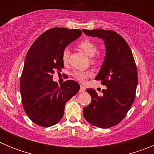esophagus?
I'll list each match as a JSON object with an SVG mask.
<instances>
[{"mask_svg":"<svg viewBox=\"0 0 154 154\" xmlns=\"http://www.w3.org/2000/svg\"><path fill=\"white\" fill-rule=\"evenodd\" d=\"M85 91V88L82 85H80V89H79V92H84Z\"/></svg>","mask_w":154,"mask_h":154,"instance_id":"34e87169","label":"esophagus"}]
</instances>
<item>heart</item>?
Returning <instances> with one entry per match:
<instances>
[{
    "instance_id": "heart-1",
    "label": "heart",
    "mask_w": 154,
    "mask_h": 154,
    "mask_svg": "<svg viewBox=\"0 0 154 154\" xmlns=\"http://www.w3.org/2000/svg\"><path fill=\"white\" fill-rule=\"evenodd\" d=\"M79 47L83 50L89 57H92V62L96 61L94 55L97 52V47L92 41H91L90 39H84L79 43ZM69 57H70V50L68 48H65L62 53V59L64 63L66 64L69 62ZM90 75V72H82V71H75L73 73L75 78L80 82H85Z\"/></svg>"
}]
</instances>
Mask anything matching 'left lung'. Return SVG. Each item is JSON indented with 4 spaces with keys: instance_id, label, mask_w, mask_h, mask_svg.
I'll use <instances>...</instances> for the list:
<instances>
[{
    "instance_id": "left-lung-1",
    "label": "left lung",
    "mask_w": 154,
    "mask_h": 154,
    "mask_svg": "<svg viewBox=\"0 0 154 154\" xmlns=\"http://www.w3.org/2000/svg\"><path fill=\"white\" fill-rule=\"evenodd\" d=\"M82 31L104 41L106 55L96 80H101L106 86L101 96L95 89H86L92 101L84 108V117L97 127H112L123 120L134 102L138 82L137 65L130 46L119 34L100 28Z\"/></svg>"
}]
</instances>
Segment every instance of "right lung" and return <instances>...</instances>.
Wrapping results in <instances>:
<instances>
[{
	"label": "right lung",
	"instance_id": "add662e5",
	"mask_svg": "<svg viewBox=\"0 0 154 154\" xmlns=\"http://www.w3.org/2000/svg\"><path fill=\"white\" fill-rule=\"evenodd\" d=\"M81 35L79 29L51 28L42 33L28 50L20 91L24 111L35 124L49 127L58 123L65 103L79 90V84L73 80L58 86L52 75L64 68L62 51Z\"/></svg>",
	"mask_w": 154,
	"mask_h": 154
}]
</instances>
